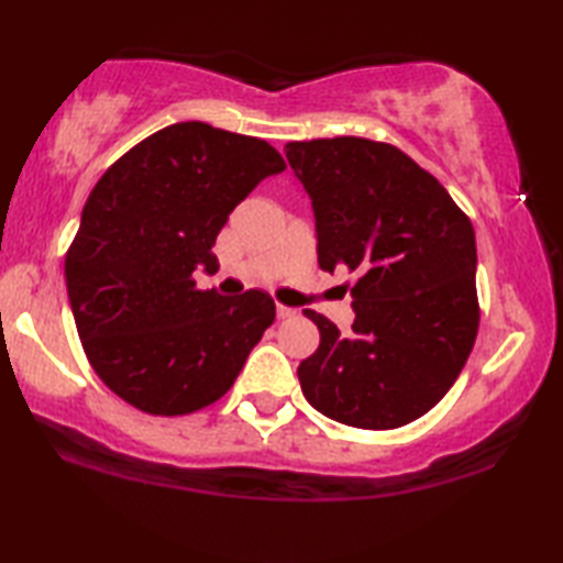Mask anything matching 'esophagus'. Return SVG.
<instances>
[{"label":"esophagus","mask_w":563,"mask_h":563,"mask_svg":"<svg viewBox=\"0 0 563 563\" xmlns=\"http://www.w3.org/2000/svg\"><path fill=\"white\" fill-rule=\"evenodd\" d=\"M275 312H278V320H285V318H292L295 316L292 308H288V305H280V302H278V308H275Z\"/></svg>","instance_id":"1"}]
</instances>
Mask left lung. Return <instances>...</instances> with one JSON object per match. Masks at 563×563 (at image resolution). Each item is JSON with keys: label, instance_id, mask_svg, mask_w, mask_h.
<instances>
[{"label": "left lung", "instance_id": "left-lung-1", "mask_svg": "<svg viewBox=\"0 0 563 563\" xmlns=\"http://www.w3.org/2000/svg\"><path fill=\"white\" fill-rule=\"evenodd\" d=\"M316 213L322 271L347 268L355 322L302 310L320 345L300 362L308 402L360 430H397L450 393L479 330L472 221L430 170L360 136L290 141Z\"/></svg>", "mask_w": 563, "mask_h": 563}]
</instances>
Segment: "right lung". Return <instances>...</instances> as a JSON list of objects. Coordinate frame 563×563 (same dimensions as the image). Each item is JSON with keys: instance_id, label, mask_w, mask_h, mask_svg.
<instances>
[{"instance_id": "1", "label": "right lung", "mask_w": 563, "mask_h": 563, "mask_svg": "<svg viewBox=\"0 0 563 563\" xmlns=\"http://www.w3.org/2000/svg\"><path fill=\"white\" fill-rule=\"evenodd\" d=\"M283 168L268 141L184 121L93 186L66 251V290L93 373L123 402L178 417L233 387L275 302L263 290H198L194 271L218 268L211 247L228 213Z\"/></svg>"}]
</instances>
